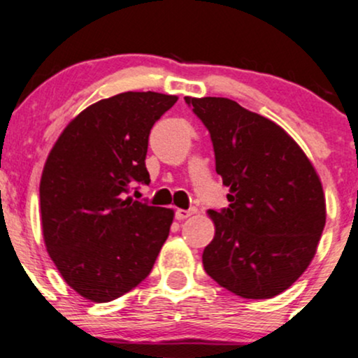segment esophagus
<instances>
[{
	"label": "esophagus",
	"instance_id": "1",
	"mask_svg": "<svg viewBox=\"0 0 358 358\" xmlns=\"http://www.w3.org/2000/svg\"><path fill=\"white\" fill-rule=\"evenodd\" d=\"M193 213H195V208H188V210L178 208V210L175 212V217H176V220H185V219H188V217H192Z\"/></svg>",
	"mask_w": 358,
	"mask_h": 358
}]
</instances>
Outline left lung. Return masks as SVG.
Masks as SVG:
<instances>
[{"label": "left lung", "mask_w": 358, "mask_h": 358, "mask_svg": "<svg viewBox=\"0 0 358 358\" xmlns=\"http://www.w3.org/2000/svg\"><path fill=\"white\" fill-rule=\"evenodd\" d=\"M210 133L227 208L208 210L215 236L203 269L234 294L268 299L305 273L322 237V182L282 127L225 97H185Z\"/></svg>", "instance_id": "8db88e82"}]
</instances>
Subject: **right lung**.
<instances>
[{
  "instance_id": "right-lung-1",
  "label": "right lung",
  "mask_w": 358,
  "mask_h": 358,
  "mask_svg": "<svg viewBox=\"0 0 358 358\" xmlns=\"http://www.w3.org/2000/svg\"><path fill=\"white\" fill-rule=\"evenodd\" d=\"M178 97L122 92L84 109L53 145L42 180L40 212L52 261L72 289L113 301L153 269L173 210L127 196L150 183L151 127Z\"/></svg>"
}]
</instances>
